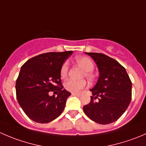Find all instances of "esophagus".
I'll return each mask as SVG.
<instances>
[{
  "label": "esophagus",
  "instance_id": "1",
  "mask_svg": "<svg viewBox=\"0 0 146 146\" xmlns=\"http://www.w3.org/2000/svg\"><path fill=\"white\" fill-rule=\"evenodd\" d=\"M72 95H77V96H80V95H81V94H80V93H76V92H73V93H72Z\"/></svg>",
  "mask_w": 146,
  "mask_h": 146
}]
</instances>
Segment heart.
I'll return each instance as SVG.
<instances>
[{
  "label": "heart",
  "instance_id": "b5f03b06",
  "mask_svg": "<svg viewBox=\"0 0 146 146\" xmlns=\"http://www.w3.org/2000/svg\"><path fill=\"white\" fill-rule=\"evenodd\" d=\"M76 61L78 64L82 68L85 70L83 76L88 80H92L95 78V76L92 73V70H93L94 63L92 59L86 56H78L76 58ZM69 65L68 61H65L62 64L60 70V76L62 78H66L68 73ZM87 83L85 80H68L64 82V88L66 90L71 92H78L80 90L83 89L86 87Z\"/></svg>",
  "mask_w": 146,
  "mask_h": 146
}]
</instances>
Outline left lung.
<instances>
[{
  "label": "left lung",
  "instance_id": "1",
  "mask_svg": "<svg viewBox=\"0 0 146 146\" xmlns=\"http://www.w3.org/2000/svg\"><path fill=\"white\" fill-rule=\"evenodd\" d=\"M86 54L96 63L100 76L90 90V102L84 106L83 111L100 124L113 123L121 117L131 100V79L124 68L114 58L100 53Z\"/></svg>",
  "mask_w": 146,
  "mask_h": 146
}]
</instances>
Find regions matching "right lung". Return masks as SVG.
I'll return each instance as SVG.
<instances>
[{
  "mask_svg": "<svg viewBox=\"0 0 146 146\" xmlns=\"http://www.w3.org/2000/svg\"><path fill=\"white\" fill-rule=\"evenodd\" d=\"M73 53L48 52L26 61L16 80V97L26 115L37 123H46L56 119L64 111L70 95L64 88L60 70ZM49 92L57 96H49Z\"/></svg>",
  "mask_w": 146,
  "mask_h": 146,
  "instance_id": "1",
  "label": "right lung"
}]
</instances>
